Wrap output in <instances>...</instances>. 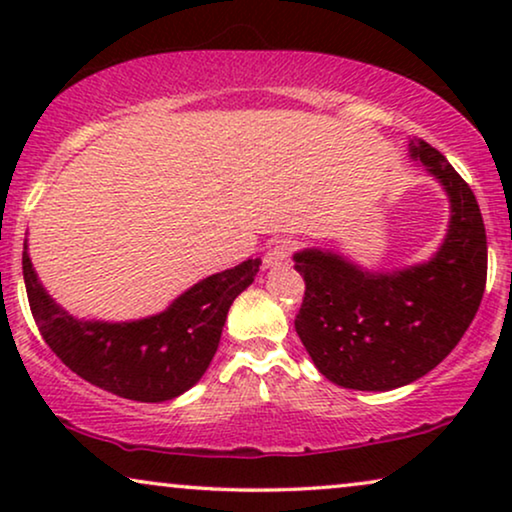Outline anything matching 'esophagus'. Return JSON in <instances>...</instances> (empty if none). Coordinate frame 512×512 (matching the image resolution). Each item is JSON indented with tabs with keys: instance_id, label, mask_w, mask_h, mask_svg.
Returning a JSON list of instances; mask_svg holds the SVG:
<instances>
[{
	"instance_id": "obj_1",
	"label": "esophagus",
	"mask_w": 512,
	"mask_h": 512,
	"mask_svg": "<svg viewBox=\"0 0 512 512\" xmlns=\"http://www.w3.org/2000/svg\"><path fill=\"white\" fill-rule=\"evenodd\" d=\"M291 251H293V242H291V240L277 242L275 247H270L268 251H265L263 265H265V268H279V265L289 263Z\"/></svg>"
}]
</instances>
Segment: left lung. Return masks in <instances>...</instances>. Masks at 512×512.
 Listing matches in <instances>:
<instances>
[{"mask_svg":"<svg viewBox=\"0 0 512 512\" xmlns=\"http://www.w3.org/2000/svg\"><path fill=\"white\" fill-rule=\"evenodd\" d=\"M410 158L450 198V226L429 261L368 270L338 251L293 254L305 279L296 333L319 373L345 389L389 391L424 377L457 347L485 293L487 235L471 186L424 139H412Z\"/></svg>","mask_w":512,"mask_h":512,"instance_id":"left-lung-1","label":"left lung"}]
</instances>
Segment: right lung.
<instances>
[{"mask_svg":"<svg viewBox=\"0 0 512 512\" xmlns=\"http://www.w3.org/2000/svg\"><path fill=\"white\" fill-rule=\"evenodd\" d=\"M261 258L193 284L153 317L76 319L48 296L23 244V277L32 317L55 356L83 380L142 403L172 401L205 375L233 300L254 282Z\"/></svg>","mask_w":512,"mask_h":512,"instance_id":"add662e5","label":"right lung"}]
</instances>
